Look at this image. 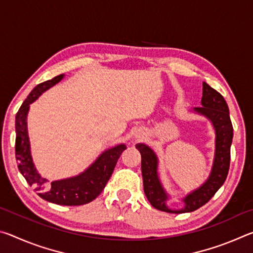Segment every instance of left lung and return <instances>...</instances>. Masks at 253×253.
Listing matches in <instances>:
<instances>
[{"label":"left lung","instance_id":"obj_1","mask_svg":"<svg viewBox=\"0 0 253 253\" xmlns=\"http://www.w3.org/2000/svg\"><path fill=\"white\" fill-rule=\"evenodd\" d=\"M202 107L193 109L195 114L211 122L215 132V149L211 172L202 185L182 199L184 207L174 210L168 207L169 194L163 186L158 176V157L153 149L145 144H136L142 155V174L144 192L154 208L169 213H186L203 207L223 185L230 168V148L233 138V127L230 119L229 107L223 96L207 83H203Z\"/></svg>","mask_w":253,"mask_h":253}]
</instances>
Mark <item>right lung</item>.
<instances>
[{"instance_id":"add662e5","label":"right lung","mask_w":253,"mask_h":253,"mask_svg":"<svg viewBox=\"0 0 253 253\" xmlns=\"http://www.w3.org/2000/svg\"><path fill=\"white\" fill-rule=\"evenodd\" d=\"M65 75H59L53 79L38 84L29 93L15 116V157L20 173L27 179L29 185L39 192V196L48 202L59 205H84L95 200L104 190L107 182L114 172L115 166L122 153L126 149L125 144L106 149L96 161L84 172L76 176L49 182L42 177L34 165L31 146L28 134V113L30 105L42 93L63 79Z\"/></svg>"}]
</instances>
